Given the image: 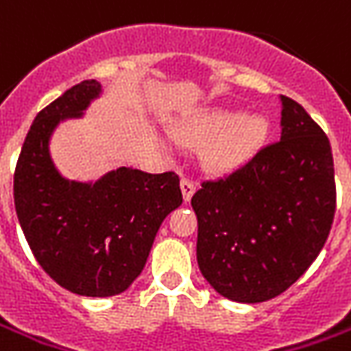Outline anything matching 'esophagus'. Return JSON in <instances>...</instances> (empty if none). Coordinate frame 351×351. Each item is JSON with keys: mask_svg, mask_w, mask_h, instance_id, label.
<instances>
[{"mask_svg": "<svg viewBox=\"0 0 351 351\" xmlns=\"http://www.w3.org/2000/svg\"><path fill=\"white\" fill-rule=\"evenodd\" d=\"M180 188H182V197H184V202H190V197L194 194L195 184L190 180V178H182L180 180Z\"/></svg>", "mask_w": 351, "mask_h": 351, "instance_id": "obj_1", "label": "esophagus"}]
</instances>
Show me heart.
<instances>
[{
	"label": "heart",
	"mask_w": 351,
	"mask_h": 351,
	"mask_svg": "<svg viewBox=\"0 0 351 351\" xmlns=\"http://www.w3.org/2000/svg\"><path fill=\"white\" fill-rule=\"evenodd\" d=\"M173 136L182 144L209 141L204 149V167L209 173L226 175L247 165L265 145L269 121L230 107H211L184 119L173 128Z\"/></svg>",
	"instance_id": "1"
}]
</instances>
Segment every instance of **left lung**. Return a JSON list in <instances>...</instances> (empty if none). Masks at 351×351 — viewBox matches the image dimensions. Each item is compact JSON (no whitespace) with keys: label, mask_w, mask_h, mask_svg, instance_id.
<instances>
[{"label":"left lung","mask_w":351,"mask_h":351,"mask_svg":"<svg viewBox=\"0 0 351 351\" xmlns=\"http://www.w3.org/2000/svg\"><path fill=\"white\" fill-rule=\"evenodd\" d=\"M280 140L192 195L197 265L223 298L259 304L294 285L323 250L336 209L330 142L280 95Z\"/></svg>","instance_id":"1"}]
</instances>
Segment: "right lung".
Masks as SVG:
<instances>
[{
	"instance_id": "right-lung-1",
	"label": "right lung",
	"mask_w": 351,
	"mask_h": 351,
	"mask_svg": "<svg viewBox=\"0 0 351 351\" xmlns=\"http://www.w3.org/2000/svg\"><path fill=\"white\" fill-rule=\"evenodd\" d=\"M101 94L84 80L44 107L16 161L15 209L36 261L69 292L107 298L142 273L157 230L182 204L175 173L119 167L95 182L69 180L49 156V138L65 119H80Z\"/></svg>"
}]
</instances>
